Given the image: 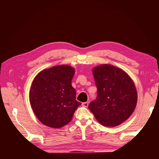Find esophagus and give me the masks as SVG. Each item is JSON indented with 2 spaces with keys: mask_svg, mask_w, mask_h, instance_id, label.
I'll list each match as a JSON object with an SVG mask.
<instances>
[{
  "mask_svg": "<svg viewBox=\"0 0 159 159\" xmlns=\"http://www.w3.org/2000/svg\"><path fill=\"white\" fill-rule=\"evenodd\" d=\"M88 105H89L88 102H84V103H82V106H84L85 107H88Z\"/></svg>",
  "mask_w": 159,
  "mask_h": 159,
  "instance_id": "esophagus-1",
  "label": "esophagus"
}]
</instances>
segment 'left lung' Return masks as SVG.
<instances>
[{
  "mask_svg": "<svg viewBox=\"0 0 159 159\" xmlns=\"http://www.w3.org/2000/svg\"><path fill=\"white\" fill-rule=\"evenodd\" d=\"M98 96L89 109L103 126L115 127L131 116L137 102L135 85L125 71L109 64L92 70Z\"/></svg>",
  "mask_w": 159,
  "mask_h": 159,
  "instance_id": "1",
  "label": "left lung"
}]
</instances>
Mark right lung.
<instances>
[{
    "label": "right lung",
    "instance_id": "1",
    "mask_svg": "<svg viewBox=\"0 0 159 159\" xmlns=\"http://www.w3.org/2000/svg\"><path fill=\"white\" fill-rule=\"evenodd\" d=\"M75 70L68 65L56 66L41 71L33 80L30 102L39 121L52 128L69 123L81 103L75 99L71 80Z\"/></svg>",
    "mask_w": 159,
    "mask_h": 159
}]
</instances>
